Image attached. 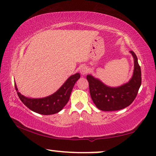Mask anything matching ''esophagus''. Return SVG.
<instances>
[{
    "instance_id": "34e87169",
    "label": "esophagus",
    "mask_w": 156,
    "mask_h": 156,
    "mask_svg": "<svg viewBox=\"0 0 156 156\" xmlns=\"http://www.w3.org/2000/svg\"><path fill=\"white\" fill-rule=\"evenodd\" d=\"M87 72H88V69L86 66H82L80 69V73H81V75H86Z\"/></svg>"
}]
</instances>
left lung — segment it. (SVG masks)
I'll list each match as a JSON object with an SVG mask.
<instances>
[{"instance_id":"1","label":"left lung","mask_w":156,"mask_h":156,"mask_svg":"<svg viewBox=\"0 0 156 156\" xmlns=\"http://www.w3.org/2000/svg\"><path fill=\"white\" fill-rule=\"evenodd\" d=\"M134 61L132 77L128 82L118 87L105 85L92 75L87 76L90 93L94 104L102 111H116L130 105L136 97L141 85V67L135 53L130 51Z\"/></svg>"}]
</instances>
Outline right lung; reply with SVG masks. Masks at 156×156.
<instances>
[{
  "instance_id": "1",
  "label": "right lung",
  "mask_w": 156,
  "mask_h": 156,
  "mask_svg": "<svg viewBox=\"0 0 156 156\" xmlns=\"http://www.w3.org/2000/svg\"><path fill=\"white\" fill-rule=\"evenodd\" d=\"M80 77L79 73L71 76L58 90L51 95L42 98L25 97L18 91L16 83H15V87L19 98L26 107L40 115H50L59 112L67 104L74 85Z\"/></svg>"
}]
</instances>
